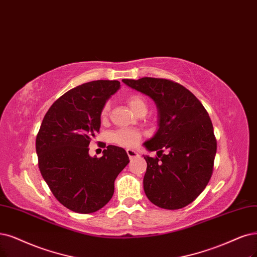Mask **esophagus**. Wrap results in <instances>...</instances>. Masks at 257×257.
<instances>
[{"label":"esophagus","mask_w":257,"mask_h":257,"mask_svg":"<svg viewBox=\"0 0 257 257\" xmlns=\"http://www.w3.org/2000/svg\"><path fill=\"white\" fill-rule=\"evenodd\" d=\"M127 155H128V157H129L130 160H131V159H135V158H137V157L139 156L137 151L134 150V149H127Z\"/></svg>","instance_id":"esophagus-1"}]
</instances>
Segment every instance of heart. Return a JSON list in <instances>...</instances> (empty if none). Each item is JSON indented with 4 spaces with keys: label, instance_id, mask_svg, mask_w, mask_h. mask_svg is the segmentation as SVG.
<instances>
[{
    "label": "heart",
    "instance_id": "obj_1",
    "mask_svg": "<svg viewBox=\"0 0 257 257\" xmlns=\"http://www.w3.org/2000/svg\"><path fill=\"white\" fill-rule=\"evenodd\" d=\"M127 102L130 108L137 114L141 111H146V101L140 94H131L127 97ZM110 106L104 103L100 111L101 120H106L109 115ZM141 140V134L135 129H118L112 134V141L114 143L122 147H134Z\"/></svg>",
    "mask_w": 257,
    "mask_h": 257
}]
</instances>
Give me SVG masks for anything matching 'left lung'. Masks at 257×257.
Masks as SVG:
<instances>
[{
  "mask_svg": "<svg viewBox=\"0 0 257 257\" xmlns=\"http://www.w3.org/2000/svg\"><path fill=\"white\" fill-rule=\"evenodd\" d=\"M122 81L148 95L159 108V130L144 144L158 151L155 158L144 157L145 194L159 207L182 208L203 192L213 175L217 140L210 115L191 91L173 80L143 77Z\"/></svg>",
  "mask_w": 257,
  "mask_h": 257,
  "instance_id": "1",
  "label": "left lung"
}]
</instances>
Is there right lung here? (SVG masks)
Listing matches in <instances>:
<instances>
[{
	"mask_svg": "<svg viewBox=\"0 0 257 257\" xmlns=\"http://www.w3.org/2000/svg\"><path fill=\"white\" fill-rule=\"evenodd\" d=\"M119 83L95 80L64 93L46 112L37 135L40 173L57 200L73 212L90 214L106 205L114 181L129 163L126 150L113 145L100 158L89 156L90 142L99 134L101 108Z\"/></svg>",
	"mask_w": 257,
	"mask_h": 257,
	"instance_id": "obj_1",
	"label": "right lung"
}]
</instances>
